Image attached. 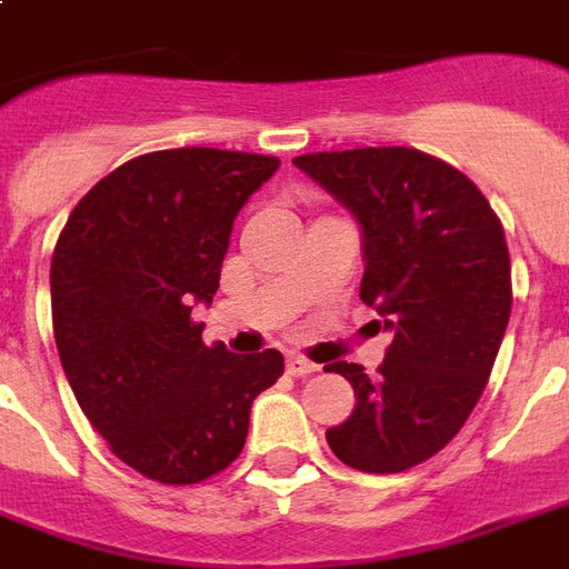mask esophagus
<instances>
[{
  "instance_id": "esophagus-1",
  "label": "esophagus",
  "mask_w": 569,
  "mask_h": 569,
  "mask_svg": "<svg viewBox=\"0 0 569 569\" xmlns=\"http://www.w3.org/2000/svg\"><path fill=\"white\" fill-rule=\"evenodd\" d=\"M316 369H319V366L310 363L307 357L286 355V372L295 375V378H301V375H312V372H316Z\"/></svg>"
}]
</instances>
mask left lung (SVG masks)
I'll use <instances>...</instances> for the list:
<instances>
[{"instance_id":"1","label":"left lung","mask_w":569,"mask_h":569,"mask_svg":"<svg viewBox=\"0 0 569 569\" xmlns=\"http://www.w3.org/2000/svg\"><path fill=\"white\" fill-rule=\"evenodd\" d=\"M363 232L360 298L392 333L378 375L330 363L355 387L328 446L360 472H405L433 458L485 392L511 319L505 230L476 182L410 147L292 159Z\"/></svg>"}]
</instances>
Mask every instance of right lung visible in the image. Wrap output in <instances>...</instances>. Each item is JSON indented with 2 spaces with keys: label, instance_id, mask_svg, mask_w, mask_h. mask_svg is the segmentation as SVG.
I'll return each instance as SVG.
<instances>
[{
  "label": "right lung",
  "instance_id": "right-lung-1",
  "mask_svg": "<svg viewBox=\"0 0 569 569\" xmlns=\"http://www.w3.org/2000/svg\"><path fill=\"white\" fill-rule=\"evenodd\" d=\"M280 159L180 147L120 164L76 203L49 271L52 328L82 413L127 467L197 485L239 458L283 355L203 346L236 214Z\"/></svg>",
  "mask_w": 569,
  "mask_h": 569
}]
</instances>
